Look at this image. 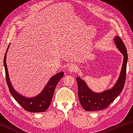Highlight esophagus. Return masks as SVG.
<instances>
[{"label":"esophagus","mask_w":133,"mask_h":133,"mask_svg":"<svg viewBox=\"0 0 133 133\" xmlns=\"http://www.w3.org/2000/svg\"><path fill=\"white\" fill-rule=\"evenodd\" d=\"M77 70V67L75 64H71L69 66V69L68 70L70 72V73H72V72H75Z\"/></svg>","instance_id":"34e87169"}]
</instances>
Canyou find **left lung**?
<instances>
[{"label": "left lung", "mask_w": 133, "mask_h": 133, "mask_svg": "<svg viewBox=\"0 0 133 133\" xmlns=\"http://www.w3.org/2000/svg\"><path fill=\"white\" fill-rule=\"evenodd\" d=\"M117 48L123 55V62L117 81L111 89L96 93L89 88L84 80L77 77L78 96L81 105L85 111H93L106 109L122 91L126 77L128 59L127 49L121 38L116 36L114 39Z\"/></svg>", "instance_id": "1"}]
</instances>
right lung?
<instances>
[{
    "instance_id": "obj_1",
    "label": "right lung",
    "mask_w": 133,
    "mask_h": 133,
    "mask_svg": "<svg viewBox=\"0 0 133 133\" xmlns=\"http://www.w3.org/2000/svg\"><path fill=\"white\" fill-rule=\"evenodd\" d=\"M10 44L9 45L6 50L3 63L4 69H5L6 82H7L9 89L11 94L17 103L26 111L32 112L46 111L51 103L56 85L59 82V80L63 77L64 72L61 71L52 76L48 81V83L45 85L44 88L43 89L41 93H40L38 95L33 97H26L21 95V94L17 93L13 87L10 81L9 76L8 67L6 64V53H7Z\"/></svg>"
}]
</instances>
